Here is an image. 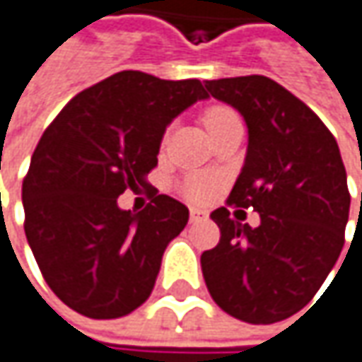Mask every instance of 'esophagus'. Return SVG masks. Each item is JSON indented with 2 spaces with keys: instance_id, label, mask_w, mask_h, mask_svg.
Instances as JSON below:
<instances>
[{
  "instance_id": "34e87169",
  "label": "esophagus",
  "mask_w": 362,
  "mask_h": 362,
  "mask_svg": "<svg viewBox=\"0 0 362 362\" xmlns=\"http://www.w3.org/2000/svg\"><path fill=\"white\" fill-rule=\"evenodd\" d=\"M202 218H206V211H204V209H197V208L189 209L191 222H197V220H202Z\"/></svg>"
}]
</instances>
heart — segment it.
I'll return each instance as SVG.
<instances>
[{
  "label": "heart",
  "mask_w": 362,
  "mask_h": 362,
  "mask_svg": "<svg viewBox=\"0 0 362 362\" xmlns=\"http://www.w3.org/2000/svg\"><path fill=\"white\" fill-rule=\"evenodd\" d=\"M238 118V114L234 110H230L226 105H214L206 110L204 114V124L208 128V132H214L216 128H220L222 124H226L230 119ZM216 189V181L211 177H204V175H191L183 181L181 185V193L189 199V202H208L209 197L214 195Z\"/></svg>",
  "instance_id": "obj_1"
}]
</instances>
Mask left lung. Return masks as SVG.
I'll return each instance as SVG.
<instances>
[{
	"label": "left lung",
	"mask_w": 362,
	"mask_h": 362,
	"mask_svg": "<svg viewBox=\"0 0 362 362\" xmlns=\"http://www.w3.org/2000/svg\"><path fill=\"white\" fill-rule=\"evenodd\" d=\"M206 87L243 114L248 151L226 206L209 216L220 243L202 255L204 279L226 314L273 324L308 305L340 257L351 209L344 163L326 124L277 81L248 75ZM230 207L259 211L262 224L240 225Z\"/></svg>",
	"instance_id": "left-lung-1"
}]
</instances>
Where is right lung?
<instances>
[{
  "label": "right lung",
  "instance_id": "obj_1",
  "mask_svg": "<svg viewBox=\"0 0 362 362\" xmlns=\"http://www.w3.org/2000/svg\"><path fill=\"white\" fill-rule=\"evenodd\" d=\"M204 98L199 79L119 71L48 124L22 183L24 230L48 287L71 310L112 320L148 299L189 209L148 187L146 175L169 122ZM126 189H146L151 204L138 214L119 210Z\"/></svg>",
  "mask_w": 362,
  "mask_h": 362
}]
</instances>
